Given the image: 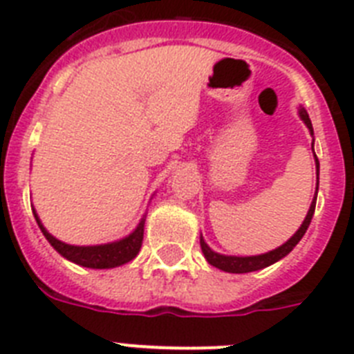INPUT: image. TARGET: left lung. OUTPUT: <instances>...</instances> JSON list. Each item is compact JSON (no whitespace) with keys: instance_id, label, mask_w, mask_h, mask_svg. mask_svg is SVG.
Returning <instances> with one entry per match:
<instances>
[{"instance_id":"1","label":"left lung","mask_w":354,"mask_h":354,"mask_svg":"<svg viewBox=\"0 0 354 354\" xmlns=\"http://www.w3.org/2000/svg\"><path fill=\"white\" fill-rule=\"evenodd\" d=\"M299 115H301V118L304 120V124L308 126V129H310V133L313 135V126H311V120H310V115L306 113L304 108L299 109ZM311 149H313V144H311ZM315 154V151H313ZM315 163H317V176H319V158H317V154H315ZM317 191H319V185H317ZM315 203H317V192H315V198L313 201H311V207L310 210H308V214H306L304 221H302L301 228L297 230L295 234H293L290 239H288L284 245H281L279 248H275V250L272 252H266V254H261V255H250V257H236V255H221L218 254V252L210 250V246L205 243L203 237H200V245H201V252H203L205 259L209 261L212 266H216V268L223 270V272H228V273H248V272H255V270H261V268H266V266H270V264L277 263L279 259H283V257H286L290 252L293 250L297 246V243L301 241L302 236L306 234V230H308V227H310L311 223V218H313L315 214Z\"/></svg>"}]
</instances>
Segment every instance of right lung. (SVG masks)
Segmentation results:
<instances>
[{
    "label": "right lung",
    "mask_w": 354,
    "mask_h": 354,
    "mask_svg": "<svg viewBox=\"0 0 354 354\" xmlns=\"http://www.w3.org/2000/svg\"><path fill=\"white\" fill-rule=\"evenodd\" d=\"M34 210V209H32ZM34 218L39 225L41 232L44 234V237L48 239L50 245L62 255L66 257L68 261L75 264H81V266H86V268H115V266H120V264L129 263L131 259H135L136 254L140 252L142 239H144V223L145 216L140 219L138 227L133 230L131 234L120 241L108 243V245H95V246H73L66 245V243L59 241L52 234L43 227V223L39 221L37 214L34 210Z\"/></svg>",
    "instance_id": "right-lung-1"
}]
</instances>
